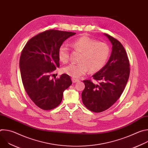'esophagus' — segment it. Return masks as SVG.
Segmentation results:
<instances>
[{
	"label": "esophagus",
	"instance_id": "1",
	"mask_svg": "<svg viewBox=\"0 0 148 148\" xmlns=\"http://www.w3.org/2000/svg\"><path fill=\"white\" fill-rule=\"evenodd\" d=\"M72 81L73 83H75L77 82H78L79 81V79H75V78H72Z\"/></svg>",
	"mask_w": 148,
	"mask_h": 148
}]
</instances>
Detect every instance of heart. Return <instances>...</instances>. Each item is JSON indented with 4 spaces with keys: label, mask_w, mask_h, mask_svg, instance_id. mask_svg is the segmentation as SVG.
<instances>
[{
    "label": "heart",
    "mask_w": 148,
    "mask_h": 148,
    "mask_svg": "<svg viewBox=\"0 0 148 148\" xmlns=\"http://www.w3.org/2000/svg\"><path fill=\"white\" fill-rule=\"evenodd\" d=\"M72 47L81 53L78 64H70L63 68L62 72L73 78H79L88 71L95 73L102 69L110 54L107 44L97 42L88 36H82L73 41ZM59 60L66 63L69 59V49L64 45L58 49Z\"/></svg>",
    "instance_id": "obj_1"
}]
</instances>
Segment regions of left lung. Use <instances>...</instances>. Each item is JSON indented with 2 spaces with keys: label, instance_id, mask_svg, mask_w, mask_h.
<instances>
[{
  "label": "left lung",
  "instance_id": "8db88e82",
  "mask_svg": "<svg viewBox=\"0 0 148 148\" xmlns=\"http://www.w3.org/2000/svg\"><path fill=\"white\" fill-rule=\"evenodd\" d=\"M103 34L112 44L111 56L105 66L92 75L98 83L88 79L83 81L85 88L81 95L84 105L94 112L108 109L119 99L130 73V62L123 46L112 36Z\"/></svg>",
  "mask_w": 148,
  "mask_h": 148
}]
</instances>
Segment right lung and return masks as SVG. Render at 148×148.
<instances>
[{"instance_id": "obj_1", "label": "right lung", "mask_w": 148, "mask_h": 148, "mask_svg": "<svg viewBox=\"0 0 148 148\" xmlns=\"http://www.w3.org/2000/svg\"><path fill=\"white\" fill-rule=\"evenodd\" d=\"M73 32L49 30L30 38L21 54L19 66L24 88L40 108L52 110L60 105L63 92L72 84L70 77L62 74L55 80L51 73L60 67L58 52Z\"/></svg>"}]
</instances>
